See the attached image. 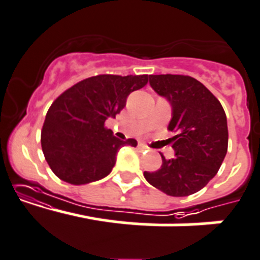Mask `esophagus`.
I'll return each mask as SVG.
<instances>
[{"instance_id": "34e87169", "label": "esophagus", "mask_w": 260, "mask_h": 260, "mask_svg": "<svg viewBox=\"0 0 260 260\" xmlns=\"http://www.w3.org/2000/svg\"><path fill=\"white\" fill-rule=\"evenodd\" d=\"M138 147H139L140 150H148V149H149V148H148L145 144H139Z\"/></svg>"}]
</instances>
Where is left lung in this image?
<instances>
[{
  "label": "left lung",
  "instance_id": "1",
  "mask_svg": "<svg viewBox=\"0 0 260 260\" xmlns=\"http://www.w3.org/2000/svg\"><path fill=\"white\" fill-rule=\"evenodd\" d=\"M153 90L169 101V130L175 157L154 172H144L152 186L171 197H187L206 186L218 172L229 144L227 118L219 101L200 81L185 75H150Z\"/></svg>",
  "mask_w": 260,
  "mask_h": 260
}]
</instances>
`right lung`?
I'll use <instances>...</instances> for the list:
<instances>
[{
	"label": "right lung",
	"instance_id": "right-lung-1",
	"mask_svg": "<svg viewBox=\"0 0 260 260\" xmlns=\"http://www.w3.org/2000/svg\"><path fill=\"white\" fill-rule=\"evenodd\" d=\"M148 75H97L84 79L52 103L42 128V150L53 174L62 181L84 185L112 171L123 145L137 147L135 139L120 140L105 127L126 106L132 91L148 83Z\"/></svg>",
	"mask_w": 260,
	"mask_h": 260
}]
</instances>
